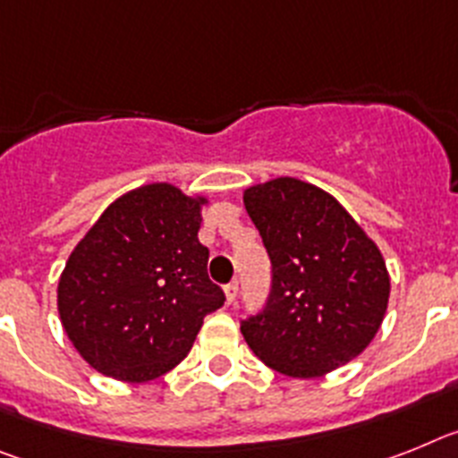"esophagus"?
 I'll list each match as a JSON object with an SVG mask.
<instances>
[{"label":"esophagus","instance_id":"obj_1","mask_svg":"<svg viewBox=\"0 0 458 458\" xmlns=\"http://www.w3.org/2000/svg\"><path fill=\"white\" fill-rule=\"evenodd\" d=\"M237 293H240V285H237V281H233V284L225 285V301H228V304H233V301L237 300Z\"/></svg>","mask_w":458,"mask_h":458}]
</instances>
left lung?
<instances>
[{
    "instance_id": "left-lung-1",
    "label": "left lung",
    "mask_w": 458,
    "mask_h": 458,
    "mask_svg": "<svg viewBox=\"0 0 458 458\" xmlns=\"http://www.w3.org/2000/svg\"><path fill=\"white\" fill-rule=\"evenodd\" d=\"M244 207L272 260L267 304L242 320L249 348L290 377H318L355 360L389 301L376 242L336 198L295 177L249 186Z\"/></svg>"
}]
</instances>
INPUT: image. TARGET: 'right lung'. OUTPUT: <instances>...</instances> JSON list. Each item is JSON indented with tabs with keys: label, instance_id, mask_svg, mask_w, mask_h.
Here are the masks:
<instances>
[{
	"label": "right lung",
	"instance_id": "add662e5",
	"mask_svg": "<svg viewBox=\"0 0 458 458\" xmlns=\"http://www.w3.org/2000/svg\"><path fill=\"white\" fill-rule=\"evenodd\" d=\"M158 182L113 202L66 260L57 285L64 332L103 376L147 383L189 355L224 290L198 242L202 205Z\"/></svg>",
	"mask_w": 458,
	"mask_h": 458
}]
</instances>
